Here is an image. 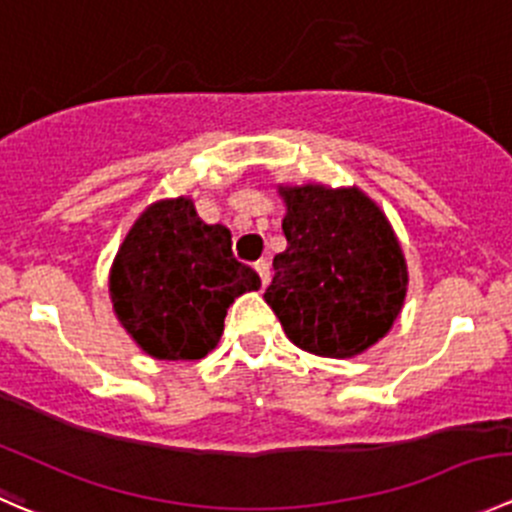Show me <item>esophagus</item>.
Masks as SVG:
<instances>
[{
  "label": "esophagus",
  "instance_id": "1",
  "mask_svg": "<svg viewBox=\"0 0 512 512\" xmlns=\"http://www.w3.org/2000/svg\"><path fill=\"white\" fill-rule=\"evenodd\" d=\"M256 271L258 276H261L263 286H268V281H271V263H268L266 258H261V261H256Z\"/></svg>",
  "mask_w": 512,
  "mask_h": 512
}]
</instances>
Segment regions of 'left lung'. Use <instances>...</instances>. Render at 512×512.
<instances>
[{
	"label": "left lung",
	"instance_id": "left-lung-1",
	"mask_svg": "<svg viewBox=\"0 0 512 512\" xmlns=\"http://www.w3.org/2000/svg\"><path fill=\"white\" fill-rule=\"evenodd\" d=\"M288 246L263 298L288 341L323 358H353L393 328L408 263L381 206L358 186H278Z\"/></svg>",
	"mask_w": 512,
	"mask_h": 512
}]
</instances>
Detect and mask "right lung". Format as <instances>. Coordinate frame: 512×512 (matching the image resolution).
Returning <instances> with one entry per match:
<instances>
[{
    "label": "right lung",
    "instance_id": "obj_1",
    "mask_svg": "<svg viewBox=\"0 0 512 512\" xmlns=\"http://www.w3.org/2000/svg\"><path fill=\"white\" fill-rule=\"evenodd\" d=\"M258 288V273L234 258L231 231L204 224L189 196L146 206L109 271L116 318L159 361L209 356L231 303Z\"/></svg>",
    "mask_w": 512,
    "mask_h": 512
}]
</instances>
